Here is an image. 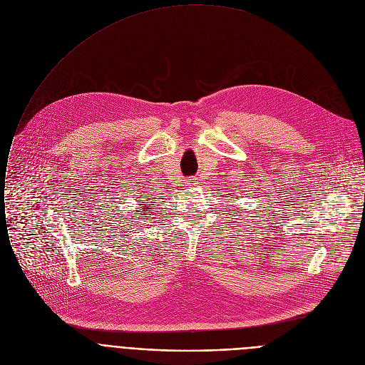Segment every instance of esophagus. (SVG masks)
<instances>
[{
  "mask_svg": "<svg viewBox=\"0 0 365 365\" xmlns=\"http://www.w3.org/2000/svg\"><path fill=\"white\" fill-rule=\"evenodd\" d=\"M198 182L195 181V180H188V181H185V184L184 185H187V188H191V187H194V185H197Z\"/></svg>",
  "mask_w": 365,
  "mask_h": 365,
  "instance_id": "1",
  "label": "esophagus"
}]
</instances>
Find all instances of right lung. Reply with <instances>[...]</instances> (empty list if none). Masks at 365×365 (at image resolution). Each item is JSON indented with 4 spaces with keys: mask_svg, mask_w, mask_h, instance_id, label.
I'll list each match as a JSON object with an SVG mask.
<instances>
[{
    "mask_svg": "<svg viewBox=\"0 0 365 365\" xmlns=\"http://www.w3.org/2000/svg\"><path fill=\"white\" fill-rule=\"evenodd\" d=\"M145 197H148V195H145ZM139 198H143V197H139ZM151 198H148V200H142L140 201V207L138 208V210H135V212H133V215L132 217H135V220H138V218H145L147 217L148 220L151 218V215H153V211H154V207L157 205V204H151V201H150ZM155 201V200H154Z\"/></svg>",
    "mask_w": 365,
    "mask_h": 365,
    "instance_id": "1",
    "label": "right lung"
}]
</instances>
